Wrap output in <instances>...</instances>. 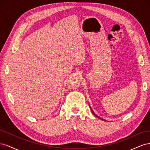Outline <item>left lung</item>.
Masks as SVG:
<instances>
[{
	"mask_svg": "<svg viewBox=\"0 0 150 150\" xmlns=\"http://www.w3.org/2000/svg\"><path fill=\"white\" fill-rule=\"evenodd\" d=\"M91 110V111H92V112H93V115H94V116H96V117H99V118H100V117H99V116H97V115H96V114H95V113H94V111H93V110ZM100 119H101V118H100ZM102 120H103V119H102Z\"/></svg>",
	"mask_w": 150,
	"mask_h": 150,
	"instance_id": "obj_1",
	"label": "left lung"
}]
</instances>
